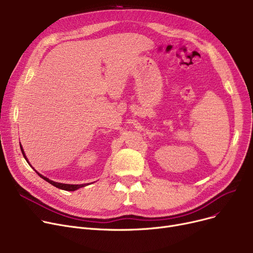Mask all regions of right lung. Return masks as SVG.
<instances>
[{
	"mask_svg": "<svg viewBox=\"0 0 253 253\" xmlns=\"http://www.w3.org/2000/svg\"><path fill=\"white\" fill-rule=\"evenodd\" d=\"M20 149H21V153H22V155H23V157L25 158V160H26V162H28V159H26V157H25V155H24V152H23V150H22V148H21V145H20ZM29 163V162H28ZM30 164V163H29ZM38 173V172H37ZM40 176H41L43 179H45L46 181H48L49 183H51L52 185H54V187H56V188H58V189H60V190H64V191H76V190H78V189H80V188H82V187H84V184H66V183H59V182H55V181H53V180H50V179H48L47 177H45V176H43V175H41L40 173H38Z\"/></svg>",
	"mask_w": 253,
	"mask_h": 253,
	"instance_id": "add662e5",
	"label": "right lung"
}]
</instances>
